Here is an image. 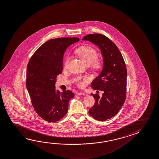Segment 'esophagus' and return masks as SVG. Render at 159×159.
I'll list each match as a JSON object with an SVG mask.
<instances>
[{"label": "esophagus", "mask_w": 159, "mask_h": 159, "mask_svg": "<svg viewBox=\"0 0 159 159\" xmlns=\"http://www.w3.org/2000/svg\"><path fill=\"white\" fill-rule=\"evenodd\" d=\"M77 95H78V96H80V95H85V94L83 92H80V93H78L77 94Z\"/></svg>", "instance_id": "1"}]
</instances>
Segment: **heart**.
Masks as SVG:
<instances>
[{"label": "heart", "instance_id": "obj_1", "mask_svg": "<svg viewBox=\"0 0 159 159\" xmlns=\"http://www.w3.org/2000/svg\"><path fill=\"white\" fill-rule=\"evenodd\" d=\"M76 54L86 64H91V66L95 69H99L102 65V60L97 57L96 50L89 46H82L76 50ZM69 61V57L65 59L64 64V68H66ZM89 81L88 77H85L83 79L79 78L76 79V84L80 88H83L85 84Z\"/></svg>", "mask_w": 159, "mask_h": 159}]
</instances>
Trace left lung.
<instances>
[{"label":"left lung","instance_id":"obj_1","mask_svg":"<svg viewBox=\"0 0 159 159\" xmlns=\"http://www.w3.org/2000/svg\"><path fill=\"white\" fill-rule=\"evenodd\" d=\"M99 47L103 57L102 72L91 83L94 90L102 91V97L91 94L96 100L89 111L95 119L104 121L114 117L126 99L127 70L125 61L117 46L102 34H91L84 37Z\"/></svg>","mask_w":159,"mask_h":159}]
</instances>
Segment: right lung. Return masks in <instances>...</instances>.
<instances>
[{
  "label": "right lung",
  "instance_id": "add662e5",
  "mask_svg": "<svg viewBox=\"0 0 159 159\" xmlns=\"http://www.w3.org/2000/svg\"><path fill=\"white\" fill-rule=\"evenodd\" d=\"M78 38H60L48 40L32 55L27 66L26 88L31 104L40 117L48 122L62 119L68 112L70 90L55 89L57 75L63 71V55L66 48L78 42Z\"/></svg>",
  "mask_w": 159,
  "mask_h": 159
}]
</instances>
